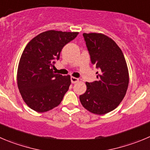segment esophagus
I'll return each instance as SVG.
<instances>
[{"label": "esophagus", "mask_w": 150, "mask_h": 150, "mask_svg": "<svg viewBox=\"0 0 150 150\" xmlns=\"http://www.w3.org/2000/svg\"><path fill=\"white\" fill-rule=\"evenodd\" d=\"M71 82H72L73 84L76 83V82H79V79H78V78H76V77H74V76H71Z\"/></svg>", "instance_id": "esophagus-1"}]
</instances>
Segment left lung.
I'll return each mask as SVG.
<instances>
[{
    "label": "left lung",
    "instance_id": "obj_1",
    "mask_svg": "<svg viewBox=\"0 0 150 150\" xmlns=\"http://www.w3.org/2000/svg\"><path fill=\"white\" fill-rule=\"evenodd\" d=\"M83 36L91 62L101 72L96 76L98 81L85 83L87 90L79 100L91 112L104 115L115 109L126 95L127 65L122 51L110 38L102 33H84Z\"/></svg>",
    "mask_w": 150,
    "mask_h": 150
}]
</instances>
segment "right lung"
<instances>
[{"label":"right lung","instance_id":"obj_1","mask_svg":"<svg viewBox=\"0 0 150 150\" xmlns=\"http://www.w3.org/2000/svg\"><path fill=\"white\" fill-rule=\"evenodd\" d=\"M79 32L49 31L31 39L24 48L17 74L18 87L25 103L38 112H47L62 102L71 85L70 75L54 71L62 48Z\"/></svg>","mask_w":150,"mask_h":150}]
</instances>
